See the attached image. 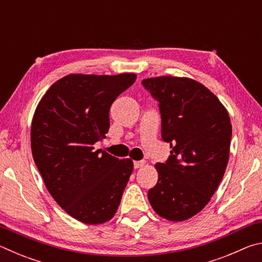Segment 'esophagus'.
<instances>
[{
	"label": "esophagus",
	"instance_id": "esophagus-1",
	"mask_svg": "<svg viewBox=\"0 0 262 262\" xmlns=\"http://www.w3.org/2000/svg\"><path fill=\"white\" fill-rule=\"evenodd\" d=\"M145 165V162L144 161H135L134 162V167L135 168H140L142 166Z\"/></svg>",
	"mask_w": 262,
	"mask_h": 262
}]
</instances>
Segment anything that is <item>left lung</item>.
<instances>
[{"mask_svg":"<svg viewBox=\"0 0 262 262\" xmlns=\"http://www.w3.org/2000/svg\"><path fill=\"white\" fill-rule=\"evenodd\" d=\"M142 84L159 101L162 139L171 148L167 162L155 165L158 181L149 202L163 219L183 222L208 205L223 178L232 135L229 112L193 78L167 75Z\"/></svg>","mask_w":262,"mask_h":262,"instance_id":"obj_1","label":"left lung"}]
</instances>
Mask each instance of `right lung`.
I'll list each match as a JSON object with an SVG mask.
<instances>
[{
  "mask_svg": "<svg viewBox=\"0 0 262 262\" xmlns=\"http://www.w3.org/2000/svg\"><path fill=\"white\" fill-rule=\"evenodd\" d=\"M136 74H69L41 97L31 123V150L46 188L85 224L115 215L134 164L95 150L110 128V107Z\"/></svg>",
  "mask_w": 262,
  "mask_h": 262,
  "instance_id": "1",
  "label": "right lung"
}]
</instances>
